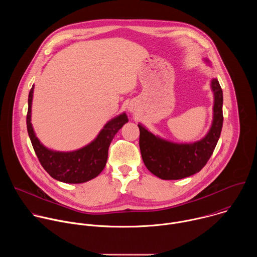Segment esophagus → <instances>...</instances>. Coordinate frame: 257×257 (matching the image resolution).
<instances>
[{"mask_svg": "<svg viewBox=\"0 0 257 257\" xmlns=\"http://www.w3.org/2000/svg\"><path fill=\"white\" fill-rule=\"evenodd\" d=\"M128 109H129L130 112H134V109H135V108H134L133 106H131V105H130V106H128Z\"/></svg>", "mask_w": 257, "mask_h": 257, "instance_id": "1", "label": "esophagus"}]
</instances>
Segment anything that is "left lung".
<instances>
[{"instance_id": "left-lung-1", "label": "left lung", "mask_w": 257, "mask_h": 257, "mask_svg": "<svg viewBox=\"0 0 257 257\" xmlns=\"http://www.w3.org/2000/svg\"><path fill=\"white\" fill-rule=\"evenodd\" d=\"M208 63V60H205ZM214 101L208 133L193 143L165 140L138 124L139 148L145 167L163 180H179L198 173L211 157L223 127V90L216 78L210 83Z\"/></svg>"}]
</instances>
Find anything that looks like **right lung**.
Returning a JSON list of instances; mask_svg holds the SVG:
<instances>
[{"mask_svg": "<svg viewBox=\"0 0 257 257\" xmlns=\"http://www.w3.org/2000/svg\"><path fill=\"white\" fill-rule=\"evenodd\" d=\"M33 88L34 85H32L28 94L26 124L33 150L43 168L52 178L71 184L84 183L98 176L105 167L109 144L116 133L128 122L127 115L123 113L108 121L96 138L84 148L68 153L55 152L43 145L33 131L30 122Z\"/></svg>", "mask_w": 257, "mask_h": 257, "instance_id": "obj_1", "label": "right lung"}]
</instances>
